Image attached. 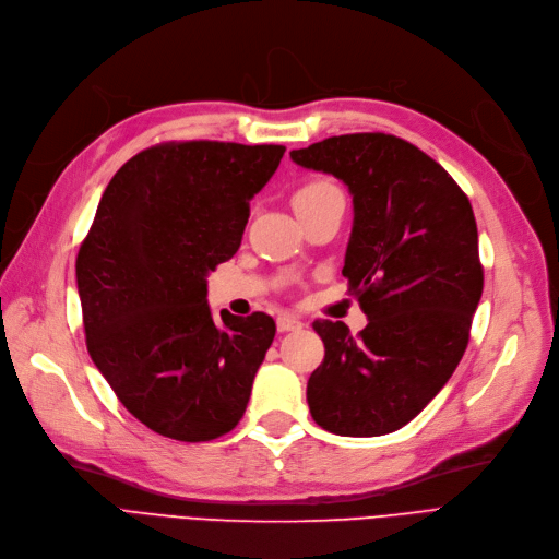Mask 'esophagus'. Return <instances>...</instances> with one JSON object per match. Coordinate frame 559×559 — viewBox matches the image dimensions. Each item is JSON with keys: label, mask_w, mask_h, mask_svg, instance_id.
<instances>
[{"label": "esophagus", "mask_w": 559, "mask_h": 559, "mask_svg": "<svg viewBox=\"0 0 559 559\" xmlns=\"http://www.w3.org/2000/svg\"><path fill=\"white\" fill-rule=\"evenodd\" d=\"M302 323L296 317H280L277 319V330L280 332H292V330H300Z\"/></svg>", "instance_id": "34e87169"}]
</instances>
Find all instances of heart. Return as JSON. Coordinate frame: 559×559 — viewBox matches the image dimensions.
<instances>
[{
    "mask_svg": "<svg viewBox=\"0 0 559 559\" xmlns=\"http://www.w3.org/2000/svg\"><path fill=\"white\" fill-rule=\"evenodd\" d=\"M334 192H340L337 186L330 183V181H323V178H314V181L302 183V186L294 192L292 202H294V209H296V213H298V211H302V209L314 206L317 202H321V199H325V197H330V194H334Z\"/></svg>",
    "mask_w": 559,
    "mask_h": 559,
    "instance_id": "b5f03b06",
    "label": "heart"
}]
</instances>
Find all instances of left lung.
Segmentation results:
<instances>
[{
  "instance_id": "left-lung-1",
  "label": "left lung",
  "mask_w": 559,
  "mask_h": 559,
  "mask_svg": "<svg viewBox=\"0 0 559 559\" xmlns=\"http://www.w3.org/2000/svg\"><path fill=\"white\" fill-rule=\"evenodd\" d=\"M292 160L353 194L342 275L369 319L357 337L342 321L314 323L325 357L309 413L337 436L392 433L444 388L471 340L484 288L473 206L433 158L385 132L328 138Z\"/></svg>"
}]
</instances>
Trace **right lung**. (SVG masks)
<instances>
[{
  "mask_svg": "<svg viewBox=\"0 0 559 559\" xmlns=\"http://www.w3.org/2000/svg\"><path fill=\"white\" fill-rule=\"evenodd\" d=\"M280 144L167 142L130 158L105 188L75 261L86 348L130 415L165 438L206 442L248 408L275 321L206 302L250 199L271 181Z\"/></svg>",
  "mask_w": 559,
  "mask_h": 559,
  "instance_id": "right-lung-1",
  "label": "right lung"
}]
</instances>
